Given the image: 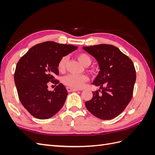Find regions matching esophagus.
I'll use <instances>...</instances> for the list:
<instances>
[{
  "label": "esophagus",
  "mask_w": 155,
  "mask_h": 155,
  "mask_svg": "<svg viewBox=\"0 0 155 155\" xmlns=\"http://www.w3.org/2000/svg\"><path fill=\"white\" fill-rule=\"evenodd\" d=\"M67 91L68 92H75V91H79V90H78V89H77V88H74L69 87H67Z\"/></svg>",
  "instance_id": "34e87169"
}]
</instances>
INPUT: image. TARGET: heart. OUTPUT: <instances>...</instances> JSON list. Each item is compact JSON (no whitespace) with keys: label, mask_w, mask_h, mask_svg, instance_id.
<instances>
[{"label":"heart","mask_w":155,"mask_h":155,"mask_svg":"<svg viewBox=\"0 0 155 155\" xmlns=\"http://www.w3.org/2000/svg\"><path fill=\"white\" fill-rule=\"evenodd\" d=\"M77 58L80 63L84 67H88L91 63V58L88 54L81 53L78 55ZM67 56H63L59 59L58 63L57 68L59 72H63L65 70L68 62ZM88 80L86 75H74L69 74L62 79V81L65 85L75 88H81L84 87L85 83Z\"/></svg>","instance_id":"heart-1"}]
</instances>
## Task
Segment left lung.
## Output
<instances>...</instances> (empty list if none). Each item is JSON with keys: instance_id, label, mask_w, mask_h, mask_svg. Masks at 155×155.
Instances as JSON below:
<instances>
[{"instance_id": "left-lung-1", "label": "left lung", "mask_w": 155, "mask_h": 155, "mask_svg": "<svg viewBox=\"0 0 155 155\" xmlns=\"http://www.w3.org/2000/svg\"><path fill=\"white\" fill-rule=\"evenodd\" d=\"M83 48L96 59L100 68L92 83L100 89L93 92L91 100L85 102L87 109L100 119L114 118L132 98L137 77L133 63L112 45L102 44Z\"/></svg>"}]
</instances>
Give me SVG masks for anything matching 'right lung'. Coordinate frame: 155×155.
<instances>
[{
    "label": "right lung",
    "mask_w": 155,
    "mask_h": 155,
    "mask_svg": "<svg viewBox=\"0 0 155 155\" xmlns=\"http://www.w3.org/2000/svg\"><path fill=\"white\" fill-rule=\"evenodd\" d=\"M77 48L47 41L33 46L18 61L14 74L18 96L22 105L35 118L48 119L63 106L68 92L54 79L59 75L57 65L61 58ZM50 81L58 84L53 91L48 90Z\"/></svg>",
    "instance_id": "1"
}]
</instances>
